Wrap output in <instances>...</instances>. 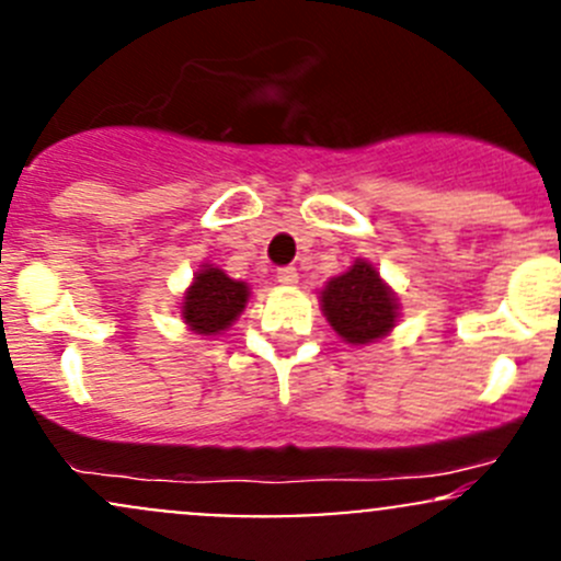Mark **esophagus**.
<instances>
[{
	"label": "esophagus",
	"instance_id": "esophagus-1",
	"mask_svg": "<svg viewBox=\"0 0 561 561\" xmlns=\"http://www.w3.org/2000/svg\"><path fill=\"white\" fill-rule=\"evenodd\" d=\"M276 282L285 287H293L298 285V268H293V265H285V268L276 271Z\"/></svg>",
	"mask_w": 561,
	"mask_h": 561
}]
</instances>
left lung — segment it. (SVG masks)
<instances>
[{"label": "left lung", "mask_w": 561, "mask_h": 561, "mask_svg": "<svg viewBox=\"0 0 561 561\" xmlns=\"http://www.w3.org/2000/svg\"><path fill=\"white\" fill-rule=\"evenodd\" d=\"M322 314L350 344H369L388 336L399 320L396 293L380 279L369 260H355L320 293Z\"/></svg>", "instance_id": "obj_1"}]
</instances>
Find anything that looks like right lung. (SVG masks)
I'll return each mask as SVG.
<instances>
[{"label":"right lung","instance_id":"add662e5","mask_svg":"<svg viewBox=\"0 0 561 561\" xmlns=\"http://www.w3.org/2000/svg\"><path fill=\"white\" fill-rule=\"evenodd\" d=\"M247 301V282H236L222 268L203 265L192 285L186 287L184 301H181V320L201 336H217L219 331H228L239 320Z\"/></svg>","mask_w":561,"mask_h":561}]
</instances>
